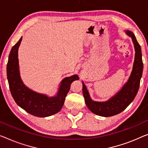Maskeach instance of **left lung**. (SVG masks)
<instances>
[{
	"instance_id": "obj_1",
	"label": "left lung",
	"mask_w": 148,
	"mask_h": 148,
	"mask_svg": "<svg viewBox=\"0 0 148 148\" xmlns=\"http://www.w3.org/2000/svg\"><path fill=\"white\" fill-rule=\"evenodd\" d=\"M126 34L132 38L135 48V60L133 70L127 82L115 96L105 102H97L92 100L85 84H83V95L86 104L90 111L96 115L110 117L115 116L123 111L134 100L140 87V80L142 76L143 64L141 46L138 42L135 35L127 30Z\"/></svg>"
}]
</instances>
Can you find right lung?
Wrapping results in <instances>:
<instances>
[{
  "label": "right lung",
  "mask_w": 148,
  "mask_h": 148,
  "mask_svg": "<svg viewBox=\"0 0 148 148\" xmlns=\"http://www.w3.org/2000/svg\"><path fill=\"white\" fill-rule=\"evenodd\" d=\"M22 38L12 46L6 66V73L11 94L18 105L30 114L37 117H47L56 114L62 109L70 85L72 82L78 80L77 75L68 77L62 81L58 95L48 98L37 94L26 87L20 78L18 60V49Z\"/></svg>",
  "instance_id": "1"
}]
</instances>
